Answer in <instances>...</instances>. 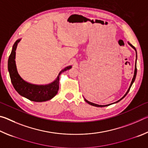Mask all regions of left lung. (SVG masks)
Instances as JSON below:
<instances>
[{
  "mask_svg": "<svg viewBox=\"0 0 148 148\" xmlns=\"http://www.w3.org/2000/svg\"><path fill=\"white\" fill-rule=\"evenodd\" d=\"M129 45L130 46H131L132 47H133V48L135 49V51H136V49H135V47L132 46V45H131V44H129ZM136 72H137V69H136V65H135V70H134V76H133V78H132V82H131V86H130V87H129V89H128V91H127V92H126V94H125L124 96H123V98H121V99L120 100H119L118 101H117L116 102H119V101H121V100H122L124 98V97L126 96V95H127V93H128L129 92V90H130V89H131V86H132V84H133V82H134V80H135V78H136ZM85 99V101H86V102H87V103L88 104H91V105H92V106H97V107H104V106H108V105H99V104H94V103H92V102H89V101H87V100L86 99Z\"/></svg>",
  "mask_w": 148,
  "mask_h": 148,
  "instance_id": "8db88e82",
  "label": "left lung"
}]
</instances>
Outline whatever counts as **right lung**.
Returning <instances> with one entry per match:
<instances>
[{"label":"right lung","mask_w":148,"mask_h":148,"mask_svg":"<svg viewBox=\"0 0 148 148\" xmlns=\"http://www.w3.org/2000/svg\"><path fill=\"white\" fill-rule=\"evenodd\" d=\"M20 40L15 42L8 61V69L12 84L18 93L30 101L34 102H44L51 99L57 93L59 90V76L62 72L72 68L67 66L59 72L57 79L53 83L46 86H36L27 83L20 77L17 71L16 61V50Z\"/></svg>","instance_id":"1"}]
</instances>
